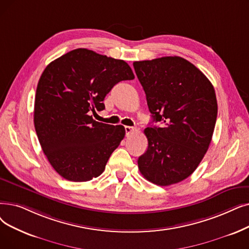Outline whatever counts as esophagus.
Returning <instances> with one entry per match:
<instances>
[{"mask_svg": "<svg viewBox=\"0 0 249 249\" xmlns=\"http://www.w3.org/2000/svg\"><path fill=\"white\" fill-rule=\"evenodd\" d=\"M135 130L134 127H130V126H125V132L126 135H129L130 133H132Z\"/></svg>", "mask_w": 249, "mask_h": 249, "instance_id": "1", "label": "esophagus"}]
</instances>
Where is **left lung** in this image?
<instances>
[{
	"mask_svg": "<svg viewBox=\"0 0 249 249\" xmlns=\"http://www.w3.org/2000/svg\"><path fill=\"white\" fill-rule=\"evenodd\" d=\"M133 67L154 122L144 129L148 146L138 158L145 179L168 186L189 177L210 146L217 120L213 86L181 57L138 61Z\"/></svg>",
	"mask_w": 249,
	"mask_h": 249,
	"instance_id": "1",
	"label": "left lung"
}]
</instances>
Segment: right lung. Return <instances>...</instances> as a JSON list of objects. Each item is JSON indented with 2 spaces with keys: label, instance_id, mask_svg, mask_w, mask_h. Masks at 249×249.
<instances>
[{
  "label": "right lung",
  "instance_id": "1",
  "mask_svg": "<svg viewBox=\"0 0 249 249\" xmlns=\"http://www.w3.org/2000/svg\"><path fill=\"white\" fill-rule=\"evenodd\" d=\"M134 79L123 60L88 49L73 50L42 72L35 100V128L42 150L60 176L74 182L99 177L125 136L122 125L95 121L91 112L118 82Z\"/></svg>",
  "mask_w": 249,
  "mask_h": 249
}]
</instances>
